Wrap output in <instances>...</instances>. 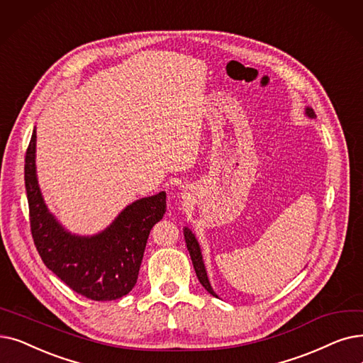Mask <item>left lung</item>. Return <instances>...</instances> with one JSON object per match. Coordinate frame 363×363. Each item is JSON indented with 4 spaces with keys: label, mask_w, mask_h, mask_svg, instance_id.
<instances>
[{
    "label": "left lung",
    "mask_w": 363,
    "mask_h": 363,
    "mask_svg": "<svg viewBox=\"0 0 363 363\" xmlns=\"http://www.w3.org/2000/svg\"><path fill=\"white\" fill-rule=\"evenodd\" d=\"M306 114L310 117V118H314L316 117V114H314V111L311 108H307L306 109ZM184 235H185V243H186V247H188V252H190V257H191V261H193V265H194V270H196V274L200 280V283L203 285V288L206 289L209 294H212L213 296H216V294L213 292V289L211 288V283L208 280V274H206V269H204V264H203V258H201V252H200V247H199V243L194 238V234L188 230V228H184Z\"/></svg>",
    "instance_id": "1"
}]
</instances>
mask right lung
<instances>
[{
  "mask_svg": "<svg viewBox=\"0 0 363 363\" xmlns=\"http://www.w3.org/2000/svg\"><path fill=\"white\" fill-rule=\"evenodd\" d=\"M35 129L25 155V186L34 245L49 270L74 292L113 301L136 285L151 228L166 213V193L129 204L105 231L80 238L47 211L35 173Z\"/></svg>",
  "mask_w": 363,
  "mask_h": 363,
  "instance_id": "1",
  "label": "right lung"
}]
</instances>
